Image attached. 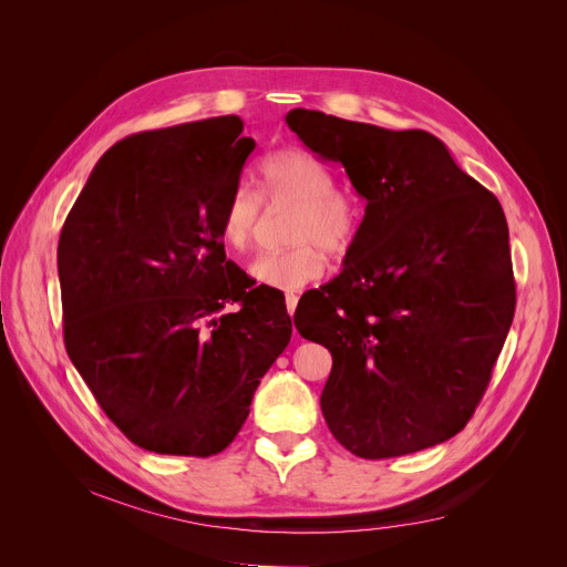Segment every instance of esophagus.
I'll use <instances>...</instances> for the list:
<instances>
[{
	"label": "esophagus",
	"instance_id": "34e87169",
	"mask_svg": "<svg viewBox=\"0 0 567 567\" xmlns=\"http://www.w3.org/2000/svg\"><path fill=\"white\" fill-rule=\"evenodd\" d=\"M285 303H287V312L293 315V312H296V306H299V296H296V293H287V296H285Z\"/></svg>",
	"mask_w": 567,
	"mask_h": 567
}]
</instances>
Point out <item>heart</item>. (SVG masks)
<instances>
[{"instance_id":"b5f03b06","label":"heart","mask_w":567,"mask_h":567,"mask_svg":"<svg viewBox=\"0 0 567 567\" xmlns=\"http://www.w3.org/2000/svg\"><path fill=\"white\" fill-rule=\"evenodd\" d=\"M261 195L238 184L220 220L223 241L234 250L250 248L264 216V202L287 208L285 236L289 246L264 252L250 264V276L271 289L296 291L326 274L323 248L342 255L361 231L359 197L336 186L333 172L303 148H280L261 163Z\"/></svg>"}]
</instances>
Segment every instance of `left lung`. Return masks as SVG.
Returning a JSON list of instances; mask_svg holds the SVG:
<instances>
[{"mask_svg": "<svg viewBox=\"0 0 567 567\" xmlns=\"http://www.w3.org/2000/svg\"><path fill=\"white\" fill-rule=\"evenodd\" d=\"M285 122L368 202L342 274L296 308L299 333L333 355L326 425L363 460L449 441L481 404L515 317L498 199L432 133L303 107Z\"/></svg>", "mask_w": 567, "mask_h": 567, "instance_id": "obj_1", "label": "left lung"}]
</instances>
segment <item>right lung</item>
I'll return each mask as SVG.
<instances>
[{
    "mask_svg": "<svg viewBox=\"0 0 567 567\" xmlns=\"http://www.w3.org/2000/svg\"><path fill=\"white\" fill-rule=\"evenodd\" d=\"M241 133L227 114L124 137L59 236L69 359L107 419L158 455L225 451L291 338L282 291L225 255V202L255 148Z\"/></svg>",
    "mask_w": 567,
    "mask_h": 567,
    "instance_id": "obj_1",
    "label": "right lung"
}]
</instances>
